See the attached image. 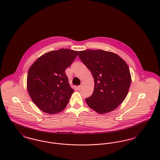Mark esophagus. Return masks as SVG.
I'll list each match as a JSON object with an SVG mask.
<instances>
[{
	"instance_id": "34e87169",
	"label": "esophagus",
	"mask_w": 160,
	"mask_h": 160,
	"mask_svg": "<svg viewBox=\"0 0 160 160\" xmlns=\"http://www.w3.org/2000/svg\"><path fill=\"white\" fill-rule=\"evenodd\" d=\"M81 87H82V86H81V85H79V86L77 87V89L78 90H80V88H81Z\"/></svg>"
}]
</instances>
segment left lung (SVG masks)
<instances>
[{"label": "left lung", "mask_w": 160, "mask_h": 160, "mask_svg": "<svg viewBox=\"0 0 160 160\" xmlns=\"http://www.w3.org/2000/svg\"><path fill=\"white\" fill-rule=\"evenodd\" d=\"M78 56L94 80L93 93L85 99L88 106L100 114L117 108L126 98L131 83L126 62L118 54L102 50L80 51Z\"/></svg>", "instance_id": "1"}]
</instances>
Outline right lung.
<instances>
[{"label": "right lung", "instance_id": "right-lung-1", "mask_svg": "<svg viewBox=\"0 0 160 160\" xmlns=\"http://www.w3.org/2000/svg\"><path fill=\"white\" fill-rule=\"evenodd\" d=\"M78 51L61 48L39 57L30 67L27 88L32 101L42 112L54 114L67 106L73 89L65 70L71 66Z\"/></svg>", "mask_w": 160, "mask_h": 160}]
</instances>
